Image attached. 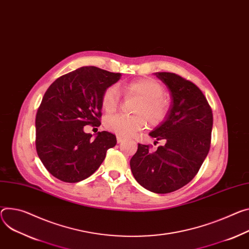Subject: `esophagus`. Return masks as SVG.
<instances>
[{"mask_svg":"<svg viewBox=\"0 0 249 249\" xmlns=\"http://www.w3.org/2000/svg\"><path fill=\"white\" fill-rule=\"evenodd\" d=\"M124 140V138L123 137H121V136H117V142L118 143H122V141Z\"/></svg>","mask_w":249,"mask_h":249,"instance_id":"34e87169","label":"esophagus"}]
</instances>
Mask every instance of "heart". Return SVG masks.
Segmentation results:
<instances>
[{"label": "heart", "instance_id": "obj_1", "mask_svg": "<svg viewBox=\"0 0 249 249\" xmlns=\"http://www.w3.org/2000/svg\"><path fill=\"white\" fill-rule=\"evenodd\" d=\"M128 94L140 98L134 117L113 115L104 121L105 128L120 136H131L134 133L145 128L147 121L150 125L160 124L168 112V102L162 97L163 85L153 78H142L124 85ZM119 90L116 85L107 87L101 97V106L107 113L115 112L119 104Z\"/></svg>", "mask_w": 249, "mask_h": 249}]
</instances>
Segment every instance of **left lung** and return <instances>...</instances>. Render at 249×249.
<instances>
[{"label":"left lung","instance_id":"obj_1","mask_svg":"<svg viewBox=\"0 0 249 249\" xmlns=\"http://www.w3.org/2000/svg\"><path fill=\"white\" fill-rule=\"evenodd\" d=\"M168 87L171 105L165 120L149 135L164 140L155 152L138 145L130 160L137 182L150 192L168 194L195 178L211 147L213 112L207 98L193 82L175 73L156 72Z\"/></svg>","mask_w":249,"mask_h":249}]
</instances>
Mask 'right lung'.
<instances>
[{
  "instance_id": "add662e5",
  "label": "right lung",
  "mask_w": 249,
  "mask_h": 249,
  "mask_svg": "<svg viewBox=\"0 0 249 249\" xmlns=\"http://www.w3.org/2000/svg\"><path fill=\"white\" fill-rule=\"evenodd\" d=\"M121 73L83 66L57 78L44 93L36 117V148L43 166L56 178L77 183L102 164L115 135L85 133L86 125L100 126L101 97Z\"/></svg>"
}]
</instances>
